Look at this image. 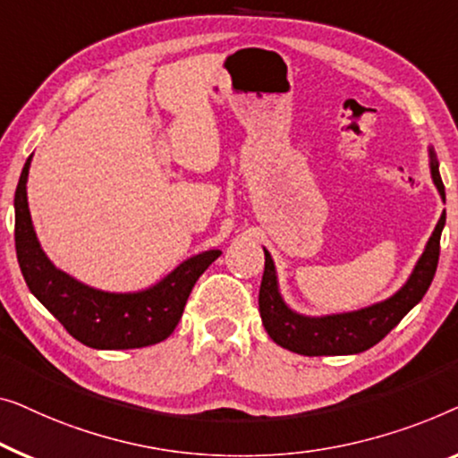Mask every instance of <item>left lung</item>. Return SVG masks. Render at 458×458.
I'll use <instances>...</instances> for the list:
<instances>
[{
	"mask_svg": "<svg viewBox=\"0 0 458 458\" xmlns=\"http://www.w3.org/2000/svg\"><path fill=\"white\" fill-rule=\"evenodd\" d=\"M431 178H434L442 199L446 197L434 151H431ZM444 224H446V211L437 222L434 234L429 236L428 247H425L421 259L417 261L409 282L394 296L373 307L360 309V311L327 315V318H305L284 305L278 293V282H276L274 261L263 249L266 250V269H263L259 288V313L269 338L282 349L305 357L355 355V352L371 349L392 327L401 324L404 315L428 293L436 276L437 259H440V234Z\"/></svg>",
	"mask_w": 458,
	"mask_h": 458,
	"instance_id": "8db88e82",
	"label": "left lung"
}]
</instances>
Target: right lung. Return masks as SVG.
Instances as JSON below:
<instances>
[{"mask_svg": "<svg viewBox=\"0 0 458 458\" xmlns=\"http://www.w3.org/2000/svg\"><path fill=\"white\" fill-rule=\"evenodd\" d=\"M29 165L30 157L22 167L14 195L16 257L29 291L66 327L70 336L91 349H143L170 336L182 318L186 299L199 276L222 250H205L191 257L159 284L143 293L114 294L89 288L51 266L38 247L27 203Z\"/></svg>", "mask_w": 458, "mask_h": 458, "instance_id": "add662e5", "label": "right lung"}]
</instances>
